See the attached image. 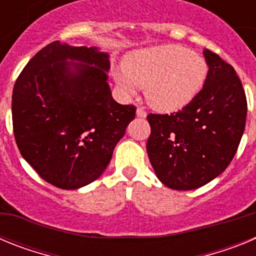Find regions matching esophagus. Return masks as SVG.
<instances>
[{
    "label": "esophagus",
    "mask_w": 256,
    "mask_h": 256,
    "mask_svg": "<svg viewBox=\"0 0 256 256\" xmlns=\"http://www.w3.org/2000/svg\"><path fill=\"white\" fill-rule=\"evenodd\" d=\"M137 116L140 118H146V115H148V112H146V110H144V108H137Z\"/></svg>",
    "instance_id": "esophagus-1"
}]
</instances>
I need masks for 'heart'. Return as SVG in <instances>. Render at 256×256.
I'll return each mask as SVG.
<instances>
[{
  "instance_id": "1",
  "label": "heart",
  "mask_w": 256,
  "mask_h": 256,
  "mask_svg": "<svg viewBox=\"0 0 256 256\" xmlns=\"http://www.w3.org/2000/svg\"><path fill=\"white\" fill-rule=\"evenodd\" d=\"M124 71L114 74L126 94L144 86L148 102L159 112H176L188 105L204 86L208 64L202 56L177 44H162L130 54Z\"/></svg>"
}]
</instances>
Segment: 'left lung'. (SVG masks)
Returning <instances> with one entry per match:
<instances>
[{
  "mask_svg": "<svg viewBox=\"0 0 256 256\" xmlns=\"http://www.w3.org/2000/svg\"><path fill=\"white\" fill-rule=\"evenodd\" d=\"M209 66L204 87L182 110L148 114V159L160 182L188 191L204 186L224 172L245 130L242 83L234 66L204 50Z\"/></svg>",
  "mask_w": 256,
  "mask_h": 256,
  "instance_id": "1",
  "label": "left lung"
}]
</instances>
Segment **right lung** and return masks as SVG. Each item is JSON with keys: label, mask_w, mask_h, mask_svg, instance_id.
Listing matches in <instances>:
<instances>
[{"label": "right lung", "mask_w": 256, "mask_h": 256, "mask_svg": "<svg viewBox=\"0 0 256 256\" xmlns=\"http://www.w3.org/2000/svg\"><path fill=\"white\" fill-rule=\"evenodd\" d=\"M108 69V55L97 47L55 40L18 76L11 102L15 141L52 186L76 190L96 180L134 119V106L112 98Z\"/></svg>", "instance_id": "obj_1"}]
</instances>
